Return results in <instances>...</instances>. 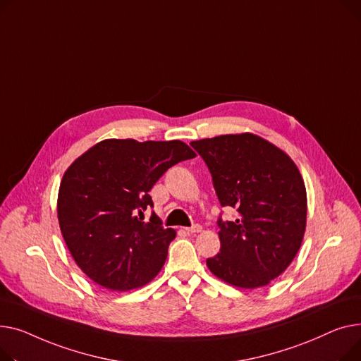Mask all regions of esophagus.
<instances>
[{
	"label": "esophagus",
	"instance_id": "esophagus-1",
	"mask_svg": "<svg viewBox=\"0 0 361 361\" xmlns=\"http://www.w3.org/2000/svg\"><path fill=\"white\" fill-rule=\"evenodd\" d=\"M188 233H200L201 230H202V227L200 226V224H194V226H190V227H186L185 228Z\"/></svg>",
	"mask_w": 361,
	"mask_h": 361
}]
</instances>
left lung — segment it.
Wrapping results in <instances>:
<instances>
[{"label":"left lung","instance_id":"left-lung-1","mask_svg":"<svg viewBox=\"0 0 361 361\" xmlns=\"http://www.w3.org/2000/svg\"><path fill=\"white\" fill-rule=\"evenodd\" d=\"M213 178L221 207L235 221L217 220L220 252L207 267L220 280L257 288L277 279L299 252L307 198L298 166L279 147L253 134L192 141Z\"/></svg>","mask_w":361,"mask_h":361}]
</instances>
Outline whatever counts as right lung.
Instances as JSON below:
<instances>
[{"instance_id": "add662e5", "label": "right lung", "mask_w": 361, "mask_h": 361, "mask_svg": "<svg viewBox=\"0 0 361 361\" xmlns=\"http://www.w3.org/2000/svg\"><path fill=\"white\" fill-rule=\"evenodd\" d=\"M195 153L178 140H104L80 156L63 175L58 221L71 255L99 286L126 291L152 281L161 269L173 228L153 213L150 189Z\"/></svg>"}]
</instances>
